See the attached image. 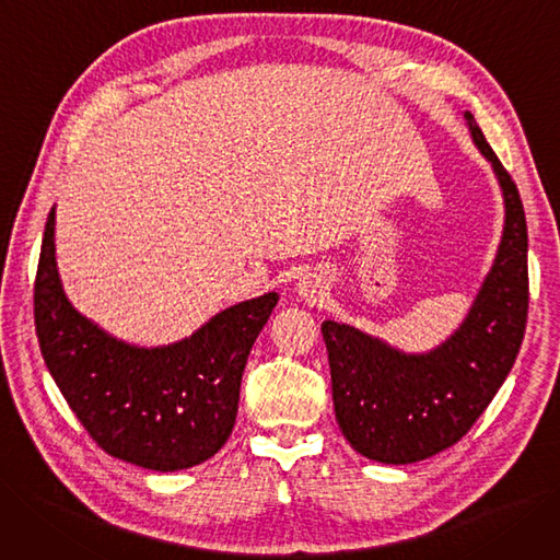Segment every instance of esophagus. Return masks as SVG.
<instances>
[{"instance_id": "34e87169", "label": "esophagus", "mask_w": 560, "mask_h": 560, "mask_svg": "<svg viewBox=\"0 0 560 560\" xmlns=\"http://www.w3.org/2000/svg\"><path fill=\"white\" fill-rule=\"evenodd\" d=\"M298 291L304 300H318L327 291V277L323 272H308L306 277L300 279Z\"/></svg>"}]
</instances>
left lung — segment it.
I'll list each match as a JSON object with an SVG mask.
<instances>
[{
    "mask_svg": "<svg viewBox=\"0 0 560 560\" xmlns=\"http://www.w3.org/2000/svg\"><path fill=\"white\" fill-rule=\"evenodd\" d=\"M464 119L499 177L505 225L489 275L464 323L429 353H404L358 327L325 320L332 399L339 429L362 457L416 464L462 441L520 353L528 316V231L510 173L478 121Z\"/></svg>",
    "mask_w": 560,
    "mask_h": 560,
    "instance_id": "8db88e82",
    "label": "left lung"
}]
</instances>
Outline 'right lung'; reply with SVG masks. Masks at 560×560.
<instances>
[{
  "instance_id": "right-lung-1",
  "label": "right lung",
  "mask_w": 560,
  "mask_h": 560,
  "mask_svg": "<svg viewBox=\"0 0 560 560\" xmlns=\"http://www.w3.org/2000/svg\"><path fill=\"white\" fill-rule=\"evenodd\" d=\"M279 295L223 308L171 346L124 343L80 316L61 291L55 262V207L34 281V323L50 376L110 457L150 470L202 464L235 427L246 358Z\"/></svg>"
}]
</instances>
